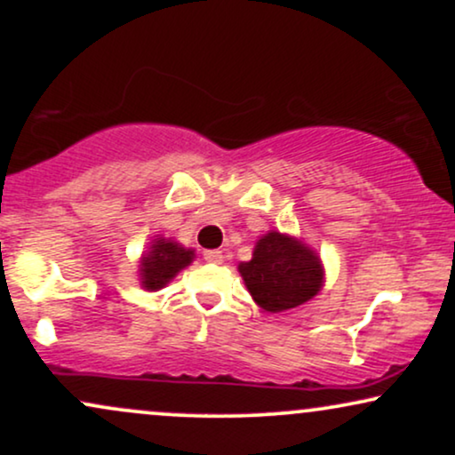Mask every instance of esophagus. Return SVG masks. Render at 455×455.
Instances as JSON below:
<instances>
[{"mask_svg": "<svg viewBox=\"0 0 455 455\" xmlns=\"http://www.w3.org/2000/svg\"><path fill=\"white\" fill-rule=\"evenodd\" d=\"M203 259H205L207 263H222L224 254L222 250H205V252H203Z\"/></svg>", "mask_w": 455, "mask_h": 455, "instance_id": "esophagus-1", "label": "esophagus"}]
</instances>
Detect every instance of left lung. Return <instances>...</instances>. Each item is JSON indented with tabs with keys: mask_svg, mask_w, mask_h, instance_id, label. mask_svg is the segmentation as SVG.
<instances>
[{
	"mask_svg": "<svg viewBox=\"0 0 455 455\" xmlns=\"http://www.w3.org/2000/svg\"><path fill=\"white\" fill-rule=\"evenodd\" d=\"M252 299L265 312H284L310 301L325 282L321 259L304 242L269 231L254 245L252 259L239 263Z\"/></svg>",
	"mask_w": 455,
	"mask_h": 455,
	"instance_id": "left-lung-1",
	"label": "left lung"
}]
</instances>
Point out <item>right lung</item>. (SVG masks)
<instances>
[{"label": "right lung", "mask_w": 455, "mask_h": 455, "mask_svg": "<svg viewBox=\"0 0 455 455\" xmlns=\"http://www.w3.org/2000/svg\"><path fill=\"white\" fill-rule=\"evenodd\" d=\"M195 259V250L184 248L173 239L156 237L148 252L140 257V286L145 291H160L188 267Z\"/></svg>", "instance_id": "obj_1"}]
</instances>
